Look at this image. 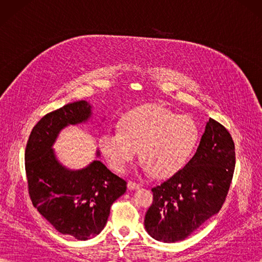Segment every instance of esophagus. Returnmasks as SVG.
<instances>
[{
  "label": "esophagus",
  "instance_id": "1",
  "mask_svg": "<svg viewBox=\"0 0 262 262\" xmlns=\"http://www.w3.org/2000/svg\"><path fill=\"white\" fill-rule=\"evenodd\" d=\"M127 187H128V189H130V190H133V189L140 188V185H138V183H136V182H134V181H128Z\"/></svg>",
  "mask_w": 262,
  "mask_h": 262
}]
</instances>
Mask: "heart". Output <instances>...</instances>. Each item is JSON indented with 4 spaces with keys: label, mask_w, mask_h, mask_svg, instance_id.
Segmentation results:
<instances>
[{
    "label": "heart",
    "mask_w": 262,
    "mask_h": 262,
    "mask_svg": "<svg viewBox=\"0 0 262 262\" xmlns=\"http://www.w3.org/2000/svg\"><path fill=\"white\" fill-rule=\"evenodd\" d=\"M199 136V127L192 117L148 104L122 115L119 129L100 135L99 148L117 172L126 169L138 149L144 170L151 171L155 178H169L190 158Z\"/></svg>",
    "instance_id": "b5f03b06"
}]
</instances>
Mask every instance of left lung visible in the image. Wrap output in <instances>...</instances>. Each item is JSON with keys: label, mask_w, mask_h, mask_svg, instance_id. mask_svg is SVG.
Here are the masks:
<instances>
[{"label": "left lung", "mask_w": 262, "mask_h": 262, "mask_svg": "<svg viewBox=\"0 0 262 262\" xmlns=\"http://www.w3.org/2000/svg\"><path fill=\"white\" fill-rule=\"evenodd\" d=\"M235 169L232 136L209 118L197 152L182 169L152 188L153 203L144 225L161 242L185 240L225 203Z\"/></svg>", "instance_id": "left-lung-1"}]
</instances>
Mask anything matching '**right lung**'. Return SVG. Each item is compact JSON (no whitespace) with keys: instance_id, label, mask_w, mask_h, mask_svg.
Masks as SVG:
<instances>
[{"instance_id":"right-lung-1","label":"right lung","mask_w":262,"mask_h":262,"mask_svg":"<svg viewBox=\"0 0 262 262\" xmlns=\"http://www.w3.org/2000/svg\"><path fill=\"white\" fill-rule=\"evenodd\" d=\"M91 116L84 100L45 115L30 133L25 151L28 192L33 207L64 235L89 240L102 231L116 199L127 182L100 161L70 171L55 159L52 145L59 130Z\"/></svg>"}]
</instances>
